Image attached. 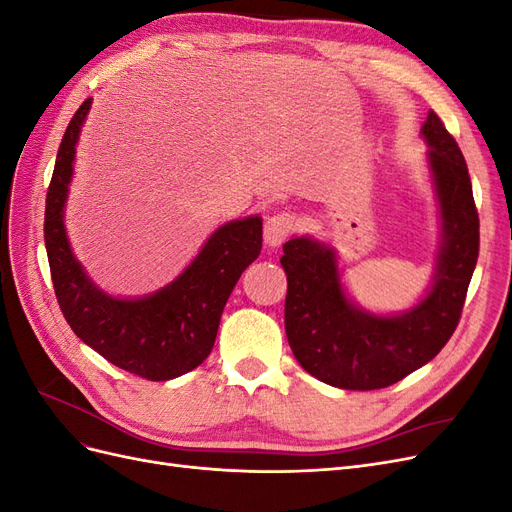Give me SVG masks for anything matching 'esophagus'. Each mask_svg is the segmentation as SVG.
Returning <instances> with one entry per match:
<instances>
[{
    "mask_svg": "<svg viewBox=\"0 0 512 512\" xmlns=\"http://www.w3.org/2000/svg\"><path fill=\"white\" fill-rule=\"evenodd\" d=\"M299 220L294 213H275L265 224V243L271 247H280L294 230H297Z\"/></svg>",
    "mask_w": 512,
    "mask_h": 512,
    "instance_id": "obj_1",
    "label": "esophagus"
}]
</instances>
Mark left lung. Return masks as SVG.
Here are the masks:
<instances>
[{
	"instance_id": "left-lung-1",
	"label": "left lung",
	"mask_w": 512,
	"mask_h": 512,
	"mask_svg": "<svg viewBox=\"0 0 512 512\" xmlns=\"http://www.w3.org/2000/svg\"><path fill=\"white\" fill-rule=\"evenodd\" d=\"M442 213L436 280L412 312L380 318L356 309L342 290L329 247L297 237L284 243L286 337L294 359L337 389L374 391L404 380L455 333L478 260V211L463 153L436 113L421 128Z\"/></svg>"
}]
</instances>
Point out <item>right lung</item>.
Segmentation results:
<instances>
[{
    "instance_id": "add662e5",
    "label": "right lung",
    "mask_w": 512,
    "mask_h": 512,
    "mask_svg": "<svg viewBox=\"0 0 512 512\" xmlns=\"http://www.w3.org/2000/svg\"><path fill=\"white\" fill-rule=\"evenodd\" d=\"M89 106L91 98L70 119L46 192L44 245L55 297L76 337L108 363L145 380H173L209 356L230 292L260 254L262 220L245 218L215 230L192 265L151 297H108L72 256L64 230L74 145Z\"/></svg>"
}]
</instances>
